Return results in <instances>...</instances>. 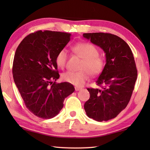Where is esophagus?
<instances>
[{"instance_id":"34e87169","label":"esophagus","mask_w":150,"mask_h":150,"mask_svg":"<svg viewBox=\"0 0 150 150\" xmlns=\"http://www.w3.org/2000/svg\"><path fill=\"white\" fill-rule=\"evenodd\" d=\"M75 91H80L82 90V88H80V87H75Z\"/></svg>"}]
</instances>
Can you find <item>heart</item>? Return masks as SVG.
<instances>
[{
    "instance_id": "b5f03b06",
    "label": "heart",
    "mask_w": 150,
    "mask_h": 150,
    "mask_svg": "<svg viewBox=\"0 0 150 150\" xmlns=\"http://www.w3.org/2000/svg\"><path fill=\"white\" fill-rule=\"evenodd\" d=\"M75 54L83 59L78 72L68 71L62 75L63 80L76 86H82L89 79V73L92 76L100 73L104 68L103 58L98 56V51L93 44L88 42L78 43L72 47ZM68 60V53L61 50L55 57V63L60 68H64Z\"/></svg>"
}]
</instances>
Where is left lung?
I'll list each match as a JSON object with an SVG mask.
<instances>
[{"instance_id": "8db88e82", "label": "left lung", "mask_w": 150, "mask_h": 150, "mask_svg": "<svg viewBox=\"0 0 150 150\" xmlns=\"http://www.w3.org/2000/svg\"><path fill=\"white\" fill-rule=\"evenodd\" d=\"M85 39L106 54V64L96 81L101 88H88L90 97L84 104L88 117L98 122L116 117L128 105L137 78L133 53L125 41L115 35L84 33Z\"/></svg>"}]
</instances>
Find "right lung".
<instances>
[{
    "mask_svg": "<svg viewBox=\"0 0 150 150\" xmlns=\"http://www.w3.org/2000/svg\"><path fill=\"white\" fill-rule=\"evenodd\" d=\"M71 38L68 33L38 31L25 37L15 52L14 82L28 109L42 119L58 115L75 91L71 84L55 82L60 77L55 57Z\"/></svg>",
    "mask_w": 150,
    "mask_h": 150,
    "instance_id": "right-lung-1",
    "label": "right lung"
}]
</instances>
